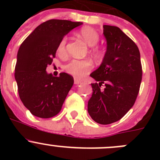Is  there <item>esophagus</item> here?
<instances>
[{
	"label": "esophagus",
	"instance_id": "obj_1",
	"mask_svg": "<svg viewBox=\"0 0 160 160\" xmlns=\"http://www.w3.org/2000/svg\"><path fill=\"white\" fill-rule=\"evenodd\" d=\"M81 83V80H79V79H77V78L74 79V83H75V84H79V83Z\"/></svg>",
	"mask_w": 160,
	"mask_h": 160
}]
</instances>
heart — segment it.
Returning <instances> with one entry per match:
<instances>
[{
  "label": "heart",
  "instance_id": "heart-1",
  "mask_svg": "<svg viewBox=\"0 0 160 160\" xmlns=\"http://www.w3.org/2000/svg\"><path fill=\"white\" fill-rule=\"evenodd\" d=\"M79 35L87 43L92 46V52L98 59H101L105 56V49L101 45H98L100 40V35L94 28L86 26L79 31ZM67 38L64 36L57 46V52L62 58L67 56ZM93 63L90 59H72L65 67V70L70 75L76 78H82L85 77L93 69Z\"/></svg>",
  "mask_w": 160,
  "mask_h": 160
}]
</instances>
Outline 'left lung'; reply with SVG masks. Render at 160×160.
<instances>
[{"instance_id":"obj_1","label":"left lung","mask_w":160,"mask_h":160,"mask_svg":"<svg viewBox=\"0 0 160 160\" xmlns=\"http://www.w3.org/2000/svg\"><path fill=\"white\" fill-rule=\"evenodd\" d=\"M103 28L107 52L99 68L90 74L98 83H91L88 110L97 123L109 125L122 118L135 104L142 68L139 49L129 37L118 27Z\"/></svg>"}]
</instances>
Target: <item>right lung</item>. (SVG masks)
Wrapping results in <instances>:
<instances>
[{"label": "right lung", "instance_id": "add662e5", "mask_svg": "<svg viewBox=\"0 0 160 160\" xmlns=\"http://www.w3.org/2000/svg\"><path fill=\"white\" fill-rule=\"evenodd\" d=\"M82 22L51 19L38 25L19 47L14 77L19 98L33 115L42 118L56 116L73 84L67 72L53 77L46 72L52 63L60 40Z\"/></svg>", "mask_w": 160, "mask_h": 160}]
</instances>
